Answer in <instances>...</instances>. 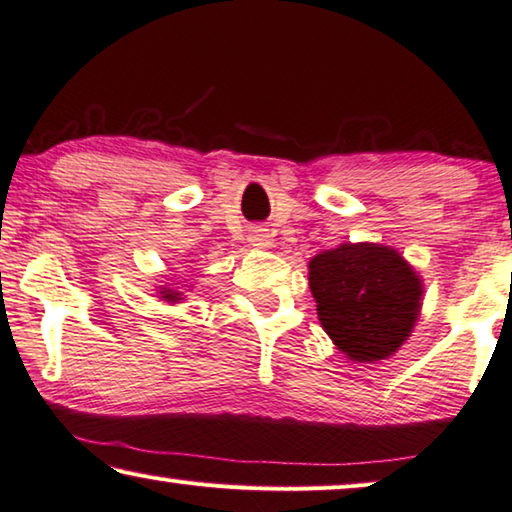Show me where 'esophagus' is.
Instances as JSON below:
<instances>
[{"instance_id": "esophagus-1", "label": "esophagus", "mask_w": 512, "mask_h": 512, "mask_svg": "<svg viewBox=\"0 0 512 512\" xmlns=\"http://www.w3.org/2000/svg\"><path fill=\"white\" fill-rule=\"evenodd\" d=\"M249 242L258 249H267L272 245V238H270V233H267V229H254L249 233Z\"/></svg>"}]
</instances>
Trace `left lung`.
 <instances>
[{
  "label": "left lung",
  "instance_id": "left-lung-1",
  "mask_svg": "<svg viewBox=\"0 0 512 512\" xmlns=\"http://www.w3.org/2000/svg\"><path fill=\"white\" fill-rule=\"evenodd\" d=\"M308 270L324 331L351 360L388 358L413 331L422 283L395 249L342 245L317 254Z\"/></svg>",
  "mask_w": 512,
  "mask_h": 512
}]
</instances>
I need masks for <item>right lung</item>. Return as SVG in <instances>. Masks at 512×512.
Instances as JSON below:
<instances>
[{
	"label": "right lung",
	"instance_id": "1",
	"mask_svg": "<svg viewBox=\"0 0 512 512\" xmlns=\"http://www.w3.org/2000/svg\"><path fill=\"white\" fill-rule=\"evenodd\" d=\"M163 297H165L167 301H177V299H179L177 292H172V290H165V292H163Z\"/></svg>",
	"mask_w": 512,
	"mask_h": 512
}]
</instances>
